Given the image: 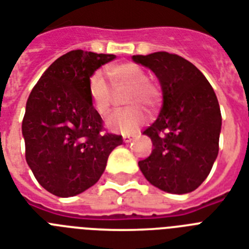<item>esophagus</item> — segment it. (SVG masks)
<instances>
[{
	"label": "esophagus",
	"instance_id": "34e87169",
	"mask_svg": "<svg viewBox=\"0 0 249 249\" xmlns=\"http://www.w3.org/2000/svg\"><path fill=\"white\" fill-rule=\"evenodd\" d=\"M134 135H128V137H124V142L125 143H130L131 141H134Z\"/></svg>",
	"mask_w": 249,
	"mask_h": 249
}]
</instances>
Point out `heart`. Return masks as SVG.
Returning <instances> with one entry per match:
<instances>
[{
  "label": "heart",
  "mask_w": 249,
  "mask_h": 249,
  "mask_svg": "<svg viewBox=\"0 0 249 249\" xmlns=\"http://www.w3.org/2000/svg\"><path fill=\"white\" fill-rule=\"evenodd\" d=\"M105 71L114 89L128 88L124 97V105L131 106L111 115L106 121L107 128L123 135L131 134L138 130L145 120L144 111L139 106L142 105L151 110L159 102V87L147 79L144 69L134 62L115 64L106 68ZM88 90L94 111L101 116H106L110 112L112 93L100 71L90 76Z\"/></svg>",
  "instance_id": "1"
}]
</instances>
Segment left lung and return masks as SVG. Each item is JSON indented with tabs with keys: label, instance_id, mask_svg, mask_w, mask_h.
<instances>
[{
	"label": "left lung",
	"instance_id": "8db88e82",
	"mask_svg": "<svg viewBox=\"0 0 249 249\" xmlns=\"http://www.w3.org/2000/svg\"><path fill=\"white\" fill-rule=\"evenodd\" d=\"M162 89L159 118L143 131L152 153L139 161L149 183L174 195L193 192L209 177L219 153L221 112L209 80L192 62L169 52L135 54Z\"/></svg>",
	"mask_w": 249,
	"mask_h": 249
}]
</instances>
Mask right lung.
<instances>
[{"instance_id": "right-lung-1", "label": "right lung", "mask_w": 249, "mask_h": 249, "mask_svg": "<svg viewBox=\"0 0 249 249\" xmlns=\"http://www.w3.org/2000/svg\"><path fill=\"white\" fill-rule=\"evenodd\" d=\"M115 54L75 50L43 72L26 101L25 159L42 187L72 197L98 181L123 137L102 134V118L90 102V76Z\"/></svg>"}]
</instances>
